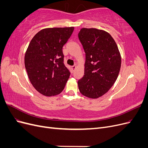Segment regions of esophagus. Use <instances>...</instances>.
<instances>
[{
	"label": "esophagus",
	"instance_id": "34e87169",
	"mask_svg": "<svg viewBox=\"0 0 148 148\" xmlns=\"http://www.w3.org/2000/svg\"><path fill=\"white\" fill-rule=\"evenodd\" d=\"M76 68H77V66H76V65H73V66H71V69H72L73 71H74L76 69Z\"/></svg>",
	"mask_w": 148,
	"mask_h": 148
}]
</instances>
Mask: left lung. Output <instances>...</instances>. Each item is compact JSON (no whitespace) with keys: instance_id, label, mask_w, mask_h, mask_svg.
<instances>
[{"instance_id":"obj_1","label":"left lung","mask_w":148,"mask_h":148,"mask_svg":"<svg viewBox=\"0 0 148 148\" xmlns=\"http://www.w3.org/2000/svg\"><path fill=\"white\" fill-rule=\"evenodd\" d=\"M86 56L84 76L78 80L79 91L96 99L104 95L117 79L121 56L117 44L109 33L96 28H82L78 33Z\"/></svg>"}]
</instances>
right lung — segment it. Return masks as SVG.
Listing matches in <instances>:
<instances>
[{"instance_id":"right-lung-1","label":"right lung","mask_w":148,"mask_h":148,"mask_svg":"<svg viewBox=\"0 0 148 148\" xmlns=\"http://www.w3.org/2000/svg\"><path fill=\"white\" fill-rule=\"evenodd\" d=\"M73 27L46 28L31 39L25 56L31 83L42 95L56 96L65 88L70 72L64 64L63 46Z\"/></svg>"}]
</instances>
